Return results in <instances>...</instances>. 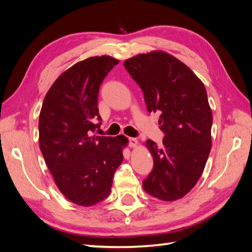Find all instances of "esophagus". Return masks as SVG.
Listing matches in <instances>:
<instances>
[{
  "label": "esophagus",
  "instance_id": "esophagus-1",
  "mask_svg": "<svg viewBox=\"0 0 252 252\" xmlns=\"http://www.w3.org/2000/svg\"><path fill=\"white\" fill-rule=\"evenodd\" d=\"M128 141H129V146L132 147V148L136 147V146H138V145H139V141L136 140L135 138H129Z\"/></svg>",
  "mask_w": 252,
  "mask_h": 252
}]
</instances>
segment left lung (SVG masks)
I'll use <instances>...</instances> for the list:
<instances>
[{"instance_id": "left-lung-1", "label": "left lung", "mask_w": 252, "mask_h": 252, "mask_svg": "<svg viewBox=\"0 0 252 252\" xmlns=\"http://www.w3.org/2000/svg\"><path fill=\"white\" fill-rule=\"evenodd\" d=\"M149 112L161 113L163 145L148 140L154 169L143 188L158 200L182 199L201 178L211 149L212 111L203 82L169 53L155 50L124 62Z\"/></svg>"}]
</instances>
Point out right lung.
Segmentation results:
<instances>
[{"instance_id":"1","label":"right lung","mask_w":252,"mask_h":252,"mask_svg":"<svg viewBox=\"0 0 252 252\" xmlns=\"http://www.w3.org/2000/svg\"><path fill=\"white\" fill-rule=\"evenodd\" d=\"M119 60L91 57L68 68L45 95L39 118V144L57 187L70 202L89 207L110 193L128 140L93 135L102 121L98 89Z\"/></svg>"}]
</instances>
